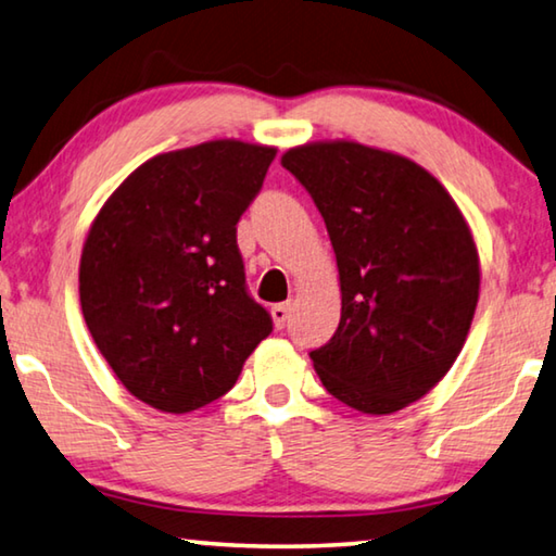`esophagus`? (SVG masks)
Listing matches in <instances>:
<instances>
[{
    "mask_svg": "<svg viewBox=\"0 0 556 556\" xmlns=\"http://www.w3.org/2000/svg\"><path fill=\"white\" fill-rule=\"evenodd\" d=\"M289 316H292V302H281V304L271 306V319H275L277 329H285Z\"/></svg>",
    "mask_w": 556,
    "mask_h": 556,
    "instance_id": "esophagus-1",
    "label": "esophagus"
}]
</instances>
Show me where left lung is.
Wrapping results in <instances>:
<instances>
[{"instance_id":"obj_1","label":"left lung","mask_w":556,"mask_h":556,"mask_svg":"<svg viewBox=\"0 0 556 556\" xmlns=\"http://www.w3.org/2000/svg\"><path fill=\"white\" fill-rule=\"evenodd\" d=\"M281 165L309 192L337 254L341 321L312 351L333 399L386 416L426 395L460 354L480 294V260L455 200L408 157L306 143Z\"/></svg>"}]
</instances>
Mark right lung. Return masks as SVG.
Segmentation results:
<instances>
[{
    "label": "right lung",
    "mask_w": 556,
    "mask_h": 556,
    "mask_svg": "<svg viewBox=\"0 0 556 556\" xmlns=\"http://www.w3.org/2000/svg\"><path fill=\"white\" fill-rule=\"evenodd\" d=\"M275 155L242 140L155 155L96 215L78 267L81 312L138 401L163 413L217 401L271 333L247 292L237 223Z\"/></svg>",
    "instance_id": "1"
}]
</instances>
